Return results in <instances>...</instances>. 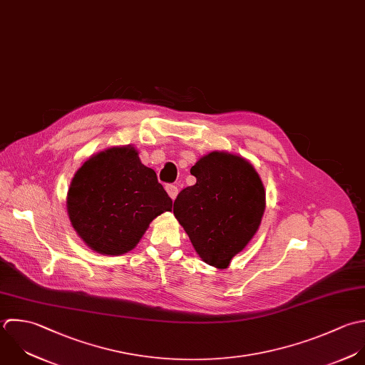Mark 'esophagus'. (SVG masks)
<instances>
[{"label":"esophagus","instance_id":"esophagus-1","mask_svg":"<svg viewBox=\"0 0 365 365\" xmlns=\"http://www.w3.org/2000/svg\"><path fill=\"white\" fill-rule=\"evenodd\" d=\"M166 192H168V195L170 196V199L175 200L176 196H178L179 189H178V186H175V185H166Z\"/></svg>","mask_w":365,"mask_h":365}]
</instances>
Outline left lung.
I'll use <instances>...</instances> for the list:
<instances>
[{
	"mask_svg": "<svg viewBox=\"0 0 365 365\" xmlns=\"http://www.w3.org/2000/svg\"><path fill=\"white\" fill-rule=\"evenodd\" d=\"M190 173L196 183L178 195L173 213L202 260L226 269L260 226L264 186L247 160L225 152L203 156Z\"/></svg>",
	"mask_w": 365,
	"mask_h": 365,
	"instance_id": "left-lung-1",
	"label": "left lung"
}]
</instances>
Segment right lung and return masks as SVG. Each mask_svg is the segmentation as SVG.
I'll use <instances>...</instances> for the list:
<instances>
[{"label":"right lung","mask_w":365,"mask_h":365,"mask_svg":"<svg viewBox=\"0 0 365 365\" xmlns=\"http://www.w3.org/2000/svg\"><path fill=\"white\" fill-rule=\"evenodd\" d=\"M71 223L95 252L118 256L132 250L149 223L172 210V199L130 148H110L75 173L66 199Z\"/></svg>","instance_id":"right-lung-1"}]
</instances>
